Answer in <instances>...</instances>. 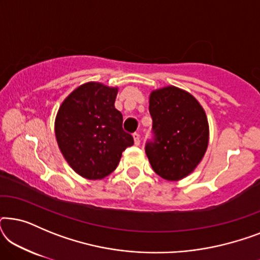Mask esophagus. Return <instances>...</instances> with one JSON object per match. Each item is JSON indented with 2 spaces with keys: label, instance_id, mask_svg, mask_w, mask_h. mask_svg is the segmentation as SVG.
<instances>
[{
  "label": "esophagus",
  "instance_id": "1",
  "mask_svg": "<svg viewBox=\"0 0 260 260\" xmlns=\"http://www.w3.org/2000/svg\"><path fill=\"white\" fill-rule=\"evenodd\" d=\"M133 137H134V142H135V144H136V145H140V144H141V136H140V135H138L137 133H135V134L133 135Z\"/></svg>",
  "mask_w": 260,
  "mask_h": 260
}]
</instances>
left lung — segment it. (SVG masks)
Segmentation results:
<instances>
[{"label": "left lung", "instance_id": "1", "mask_svg": "<svg viewBox=\"0 0 260 260\" xmlns=\"http://www.w3.org/2000/svg\"><path fill=\"white\" fill-rule=\"evenodd\" d=\"M152 138L145 154L158 176L168 181L186 177L197 168L208 145V122L193 95L175 86L152 91L149 102Z\"/></svg>", "mask_w": 260, "mask_h": 260}]
</instances>
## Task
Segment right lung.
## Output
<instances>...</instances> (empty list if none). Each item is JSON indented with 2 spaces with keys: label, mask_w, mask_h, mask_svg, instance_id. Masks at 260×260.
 Segmentation results:
<instances>
[{
  "label": "right lung",
  "mask_w": 260,
  "mask_h": 260,
  "mask_svg": "<svg viewBox=\"0 0 260 260\" xmlns=\"http://www.w3.org/2000/svg\"><path fill=\"white\" fill-rule=\"evenodd\" d=\"M117 88L87 83L76 88L60 106L55 136L74 172L101 180L118 166L122 152L134 144L123 130V116L115 108Z\"/></svg>",
  "instance_id": "1"
}]
</instances>
